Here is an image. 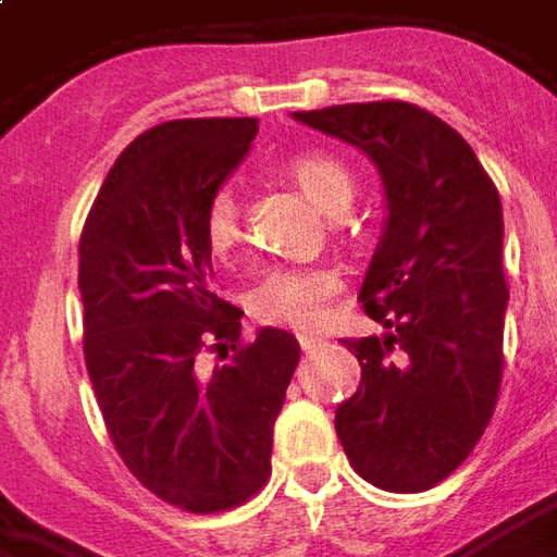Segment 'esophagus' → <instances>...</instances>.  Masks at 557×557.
Instances as JSON below:
<instances>
[{"label":"esophagus","instance_id":"obj_1","mask_svg":"<svg viewBox=\"0 0 557 557\" xmlns=\"http://www.w3.org/2000/svg\"><path fill=\"white\" fill-rule=\"evenodd\" d=\"M298 343H301V349L307 351V355H313V351H319L325 346L319 337H298Z\"/></svg>","mask_w":557,"mask_h":557}]
</instances>
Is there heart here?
<instances>
[{
  "label": "heart",
  "instance_id": "b5f03b06",
  "mask_svg": "<svg viewBox=\"0 0 557 557\" xmlns=\"http://www.w3.org/2000/svg\"><path fill=\"white\" fill-rule=\"evenodd\" d=\"M292 178L315 206L334 214L349 208L355 196V178L346 163L331 154H298L289 163ZM206 242L214 256L232 253L242 242V211L232 187H220L208 199L206 208ZM337 292V277L325 268H274L253 289L250 307L256 319L268 325L313 331L325 322L327 301Z\"/></svg>",
  "mask_w": 557,
  "mask_h": 557
}]
</instances>
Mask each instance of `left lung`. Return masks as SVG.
<instances>
[{"label":"left lung","mask_w":557,"mask_h":557,"mask_svg":"<svg viewBox=\"0 0 557 557\" xmlns=\"http://www.w3.org/2000/svg\"><path fill=\"white\" fill-rule=\"evenodd\" d=\"M292 119L363 151L385 187L387 218L358 298L387 334L343 339L361 387L337 406L339 444L379 490H432L474 450L502 387L498 190L466 139L414 103Z\"/></svg>","instance_id":"8db88e82"}]
</instances>
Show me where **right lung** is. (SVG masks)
<instances>
[{
	"label": "right lung",
	"mask_w": 557,
	"mask_h": 557,
	"mask_svg": "<svg viewBox=\"0 0 557 557\" xmlns=\"http://www.w3.org/2000/svg\"><path fill=\"white\" fill-rule=\"evenodd\" d=\"M256 131V119H178L139 134L79 238L83 355L103 423L131 474L190 513L230 510L265 486L301 358L280 327L238 349L242 310L211 289L208 199ZM202 350L231 361L208 374L195 363Z\"/></svg>",
	"instance_id": "add662e5"
}]
</instances>
